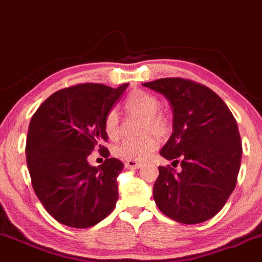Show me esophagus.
<instances>
[{"label":"esophagus","instance_id":"esophagus-1","mask_svg":"<svg viewBox=\"0 0 262 262\" xmlns=\"http://www.w3.org/2000/svg\"><path fill=\"white\" fill-rule=\"evenodd\" d=\"M141 166H143V163H141V162H137V161H127V162H125V167H127V168L138 169V168H140Z\"/></svg>","mask_w":262,"mask_h":262}]
</instances>
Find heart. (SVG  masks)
I'll list each match as a JSON object with an SVG mask.
<instances>
[{"mask_svg":"<svg viewBox=\"0 0 262 262\" xmlns=\"http://www.w3.org/2000/svg\"><path fill=\"white\" fill-rule=\"evenodd\" d=\"M160 101L157 97L145 91H134L124 102L125 112L129 116L145 117L143 133H155L157 135L166 134L168 123L165 116L160 113ZM106 134L111 140L117 139L121 135V119L117 111H111L107 115L105 121ZM159 146L155 135H146L140 139H127L116 146L115 155L125 161H143L150 157Z\"/></svg>","mask_w":262,"mask_h":262,"instance_id":"1","label":"heart"}]
</instances>
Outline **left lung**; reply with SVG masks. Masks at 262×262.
Here are the masks:
<instances>
[{"label": "left lung", "mask_w": 262, "mask_h": 262, "mask_svg": "<svg viewBox=\"0 0 262 262\" xmlns=\"http://www.w3.org/2000/svg\"><path fill=\"white\" fill-rule=\"evenodd\" d=\"M143 85L162 94L172 107L173 133L160 154L182 167L179 173L159 167L154 184L157 207L185 225L207 221L221 211L237 184L243 152L237 121L205 85L182 78Z\"/></svg>", "instance_id": "obj_1"}]
</instances>
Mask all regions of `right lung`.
Listing matches in <instances>:
<instances>
[{
  "mask_svg": "<svg viewBox=\"0 0 262 262\" xmlns=\"http://www.w3.org/2000/svg\"><path fill=\"white\" fill-rule=\"evenodd\" d=\"M129 84L117 89L79 84L52 94L31 118L27 165L34 191L56 221L88 228L106 219L118 200L117 177L123 162L103 146L105 121ZM99 149L106 160L99 167L87 157Z\"/></svg>",
  "mask_w": 262,
  "mask_h": 262,
  "instance_id": "add662e5",
  "label": "right lung"
}]
</instances>
